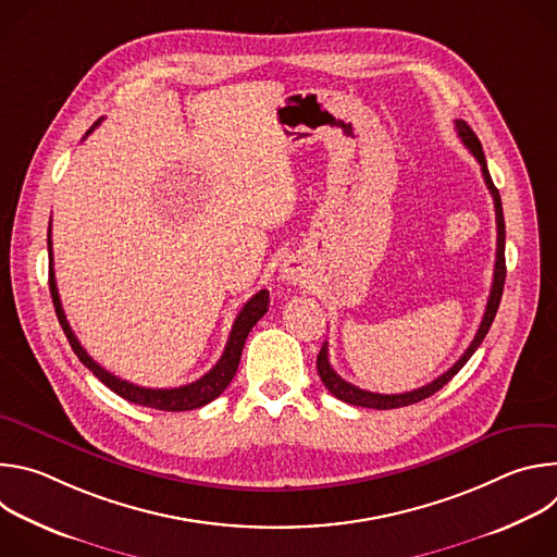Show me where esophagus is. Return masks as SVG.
Wrapping results in <instances>:
<instances>
[{
  "label": "esophagus",
  "mask_w": 557,
  "mask_h": 557,
  "mask_svg": "<svg viewBox=\"0 0 557 557\" xmlns=\"http://www.w3.org/2000/svg\"><path fill=\"white\" fill-rule=\"evenodd\" d=\"M282 273H284V277H286L288 282H297V280L301 277V269H299L297 262H284Z\"/></svg>",
  "instance_id": "obj_1"
}]
</instances>
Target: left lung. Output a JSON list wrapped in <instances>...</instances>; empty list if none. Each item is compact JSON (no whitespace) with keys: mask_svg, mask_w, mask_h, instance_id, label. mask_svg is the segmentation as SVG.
Wrapping results in <instances>:
<instances>
[{"mask_svg":"<svg viewBox=\"0 0 557 557\" xmlns=\"http://www.w3.org/2000/svg\"><path fill=\"white\" fill-rule=\"evenodd\" d=\"M456 123V132L460 136V140L465 143V147L473 153L475 161L481 163V172H483V178H485V185L494 198V209H496V224H498V240H496V267H494V284H492V293H490V299H487V308H485V314H483V322L479 326V333H475L473 342L469 344V348L462 352V357L447 370L443 372L438 379H434L432 383L419 387V389H412V392H404V394H379V392H368V389H361L352 383H348L346 379H342L333 368H331V361H329V342H324L320 355H317V372H320L324 385L329 387V392L333 396H337V399L350 404V406H361V408H374V410H394V408H404V406H412V404H419L423 399H428V396H432L434 392H438L467 361L469 357L475 352V348H479L485 339V335L490 333L492 329V322L494 317L498 312V306H500V297H503V288H505V275H507V267H505V218H503V202H500V194L490 176V170H487V161H485V153H483V145L479 140V136H475L471 132V127L465 123V121H454Z\"/></svg>","mask_w":557,"mask_h":557,"instance_id":"obj_1","label":"left lung"}]
</instances>
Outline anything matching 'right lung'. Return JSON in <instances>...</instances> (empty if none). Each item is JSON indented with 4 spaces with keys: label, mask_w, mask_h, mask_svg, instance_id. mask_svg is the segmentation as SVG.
<instances>
[{
    "label": "right lung",
    "mask_w": 557,
    "mask_h": 557,
    "mask_svg": "<svg viewBox=\"0 0 557 557\" xmlns=\"http://www.w3.org/2000/svg\"><path fill=\"white\" fill-rule=\"evenodd\" d=\"M101 123V119L88 129V134ZM48 258H50V295H52V304H54V312L57 320L74 350V355L82 361L101 383H106L112 392H116L119 396H123L125 401L136 404V406H145V408H153V410H165V412H185V410H196L202 408L207 404H211L215 396H220L224 392V387L231 383V379L235 376L237 366H240V357H243V348L245 342L251 333V329L262 320L264 312L269 310V290H260L256 293L245 306L243 310L237 312L228 342L224 346L222 357L218 359V363L198 381L181 385V387H143L136 383H129L125 379H119L116 374L108 372L106 368H101L86 350L84 346L78 344L76 335L72 333L65 312L61 308V299H59V290H57V282H54V269H52V240H50V228H48Z\"/></svg>",
    "instance_id": "1"
}]
</instances>
